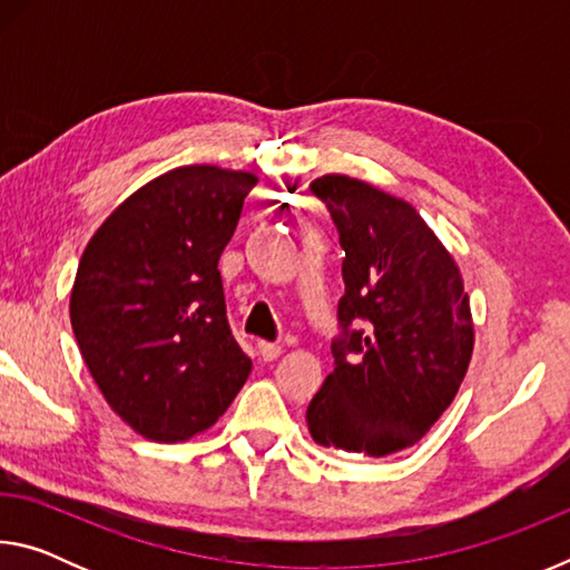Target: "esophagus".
<instances>
[{"label": "esophagus", "mask_w": 570, "mask_h": 570, "mask_svg": "<svg viewBox=\"0 0 570 570\" xmlns=\"http://www.w3.org/2000/svg\"><path fill=\"white\" fill-rule=\"evenodd\" d=\"M258 354H262L264 362H274L276 356H282V346L272 342H262L258 344Z\"/></svg>", "instance_id": "1"}]
</instances>
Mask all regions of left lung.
Wrapping results in <instances>:
<instances>
[{
  "instance_id": "1",
  "label": "left lung",
  "mask_w": 570,
  "mask_h": 570,
  "mask_svg": "<svg viewBox=\"0 0 570 570\" xmlns=\"http://www.w3.org/2000/svg\"><path fill=\"white\" fill-rule=\"evenodd\" d=\"M344 248L342 340L334 372L306 407L316 445L387 458L428 435L455 400L475 346L470 298L450 250L417 208L372 183H312ZM352 321L367 330L352 333ZM356 351L360 361H346Z\"/></svg>"
}]
</instances>
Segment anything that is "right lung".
Instances as JSON below:
<instances>
[{
    "label": "right lung",
    "mask_w": 570,
    "mask_h": 570,
    "mask_svg": "<svg viewBox=\"0 0 570 570\" xmlns=\"http://www.w3.org/2000/svg\"><path fill=\"white\" fill-rule=\"evenodd\" d=\"M256 183L248 170L173 168L85 246L70 294L77 346L112 412L153 442L214 428L250 374L228 330L218 258Z\"/></svg>",
    "instance_id": "1"
}]
</instances>
